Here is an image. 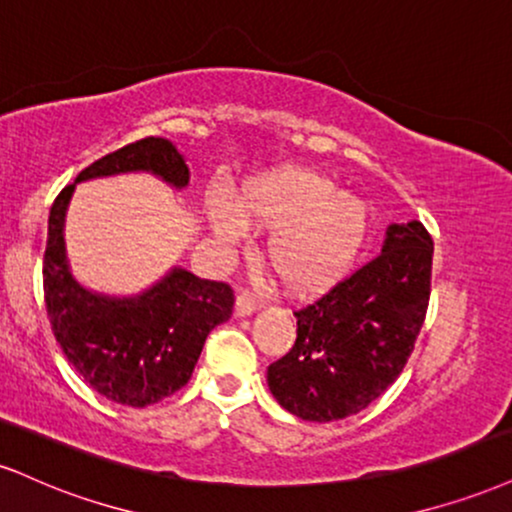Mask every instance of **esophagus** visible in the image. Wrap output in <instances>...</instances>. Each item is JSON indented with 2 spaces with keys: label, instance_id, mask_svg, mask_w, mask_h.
I'll use <instances>...</instances> for the list:
<instances>
[{
  "label": "esophagus",
  "instance_id": "34e87169",
  "mask_svg": "<svg viewBox=\"0 0 512 512\" xmlns=\"http://www.w3.org/2000/svg\"><path fill=\"white\" fill-rule=\"evenodd\" d=\"M260 305H262L260 298H255V295H252V293H238V298H236V312H238L240 317L252 315V312H255Z\"/></svg>",
  "mask_w": 512,
  "mask_h": 512
}]
</instances>
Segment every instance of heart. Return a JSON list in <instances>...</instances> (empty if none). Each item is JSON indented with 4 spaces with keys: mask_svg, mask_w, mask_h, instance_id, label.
<instances>
[{
    "mask_svg": "<svg viewBox=\"0 0 512 512\" xmlns=\"http://www.w3.org/2000/svg\"><path fill=\"white\" fill-rule=\"evenodd\" d=\"M209 226L224 245H238L245 226L272 231L267 262L295 295L324 291L341 279L365 243L367 205L317 171L283 166L250 178L236 207L212 200Z\"/></svg>",
    "mask_w": 512,
    "mask_h": 512,
    "instance_id": "b5f03b06",
    "label": "heart"
}]
</instances>
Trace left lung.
<instances>
[{
    "label": "left lung",
    "instance_id": "8db88e82",
    "mask_svg": "<svg viewBox=\"0 0 512 512\" xmlns=\"http://www.w3.org/2000/svg\"><path fill=\"white\" fill-rule=\"evenodd\" d=\"M432 255L422 221L391 224L374 260L295 312L298 338L267 369L281 408L307 422H336L389 389L427 315Z\"/></svg>",
    "mask_w": 512,
    "mask_h": 512
}]
</instances>
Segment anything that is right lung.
Wrapping results in <instances>:
<instances>
[{"label": "right lung", "mask_w": 512, "mask_h": 512, "mask_svg": "<svg viewBox=\"0 0 512 512\" xmlns=\"http://www.w3.org/2000/svg\"><path fill=\"white\" fill-rule=\"evenodd\" d=\"M147 171L171 188L188 186V164L166 138H143L97 159L76 183ZM76 183L49 209L42 279L52 331L85 384L114 403L145 408L188 384L205 338L233 312L229 283L207 281L174 267L131 298L88 291L71 274L64 221Z\"/></svg>", "instance_id": "obj_1"}]
</instances>
